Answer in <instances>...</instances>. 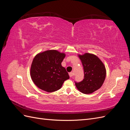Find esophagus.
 <instances>
[{
	"instance_id": "1",
	"label": "esophagus",
	"mask_w": 130,
	"mask_h": 130,
	"mask_svg": "<svg viewBox=\"0 0 130 130\" xmlns=\"http://www.w3.org/2000/svg\"><path fill=\"white\" fill-rule=\"evenodd\" d=\"M69 74V76H70V77H73V76H74V73H73V72L70 73Z\"/></svg>"
}]
</instances>
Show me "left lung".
Masks as SVG:
<instances>
[{
  "instance_id": "left-lung-1",
  "label": "left lung",
  "mask_w": 130,
  "mask_h": 130,
  "mask_svg": "<svg viewBox=\"0 0 130 130\" xmlns=\"http://www.w3.org/2000/svg\"><path fill=\"white\" fill-rule=\"evenodd\" d=\"M84 69V78L75 83L77 89L81 93L88 94L101 88L105 81L106 69L103 62L95 55L86 53L77 55Z\"/></svg>"
}]
</instances>
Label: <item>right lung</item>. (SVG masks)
<instances>
[{"mask_svg":"<svg viewBox=\"0 0 130 130\" xmlns=\"http://www.w3.org/2000/svg\"><path fill=\"white\" fill-rule=\"evenodd\" d=\"M64 53L48 50L37 54L30 68V76L34 84L44 91L51 93L60 89L69 74L61 63Z\"/></svg>","mask_w":130,"mask_h":130,"instance_id":"obj_1","label":"right lung"}]
</instances>
